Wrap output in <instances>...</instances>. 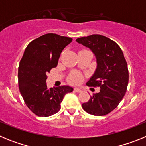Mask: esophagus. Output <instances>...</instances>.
<instances>
[{"instance_id": "esophagus-1", "label": "esophagus", "mask_w": 146, "mask_h": 146, "mask_svg": "<svg viewBox=\"0 0 146 146\" xmlns=\"http://www.w3.org/2000/svg\"><path fill=\"white\" fill-rule=\"evenodd\" d=\"M74 92H77V93H80L82 91H81V89L77 88H74Z\"/></svg>"}]
</instances>
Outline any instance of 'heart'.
<instances>
[{
  "label": "heart",
  "instance_id": "heart-1",
  "mask_svg": "<svg viewBox=\"0 0 146 146\" xmlns=\"http://www.w3.org/2000/svg\"><path fill=\"white\" fill-rule=\"evenodd\" d=\"M67 80L69 83L72 85L80 84L82 80V74H80L78 72H73L68 76Z\"/></svg>",
  "mask_w": 146,
  "mask_h": 146
}]
</instances>
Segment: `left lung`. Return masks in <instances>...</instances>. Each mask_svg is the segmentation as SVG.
<instances>
[{
    "instance_id": "obj_1",
    "label": "left lung",
    "mask_w": 146,
    "mask_h": 146,
    "mask_svg": "<svg viewBox=\"0 0 146 146\" xmlns=\"http://www.w3.org/2000/svg\"><path fill=\"white\" fill-rule=\"evenodd\" d=\"M76 41L91 49L96 55L97 69L87 86L100 88L99 93L93 94L88 102L82 104V108L96 116L108 115L118 107L128 86V66L123 52L114 41L99 34Z\"/></svg>"
}]
</instances>
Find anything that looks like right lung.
Returning <instances> with one entry per match:
<instances>
[{"label": "right lung", "mask_w": 146, "mask_h": 146, "mask_svg": "<svg viewBox=\"0 0 146 146\" xmlns=\"http://www.w3.org/2000/svg\"><path fill=\"white\" fill-rule=\"evenodd\" d=\"M72 42L69 37L47 33L30 42L18 68V84L20 94L31 111L39 117L57 113L60 102L72 87L62 86L48 88L47 74L57 66L61 52Z\"/></svg>", "instance_id": "1"}]
</instances>
